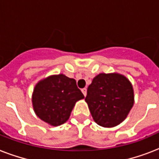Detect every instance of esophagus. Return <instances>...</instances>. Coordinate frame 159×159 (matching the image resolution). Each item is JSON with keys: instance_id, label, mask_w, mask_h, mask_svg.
Segmentation results:
<instances>
[{"instance_id": "esophagus-1", "label": "esophagus", "mask_w": 159, "mask_h": 159, "mask_svg": "<svg viewBox=\"0 0 159 159\" xmlns=\"http://www.w3.org/2000/svg\"><path fill=\"white\" fill-rule=\"evenodd\" d=\"M82 92L83 93V95H84V97H86V96H87V88H82Z\"/></svg>"}]
</instances>
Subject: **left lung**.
Wrapping results in <instances>:
<instances>
[{
    "label": "left lung",
    "instance_id": "left-lung-1",
    "mask_svg": "<svg viewBox=\"0 0 159 159\" xmlns=\"http://www.w3.org/2000/svg\"><path fill=\"white\" fill-rule=\"evenodd\" d=\"M85 101L97 125L114 127L127 117L133 107V87L123 75L101 73L87 88Z\"/></svg>",
    "mask_w": 159,
    "mask_h": 159
}]
</instances>
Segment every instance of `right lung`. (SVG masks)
<instances>
[{
	"instance_id": "1",
	"label": "right lung",
	"mask_w": 159,
	"mask_h": 159,
	"mask_svg": "<svg viewBox=\"0 0 159 159\" xmlns=\"http://www.w3.org/2000/svg\"><path fill=\"white\" fill-rule=\"evenodd\" d=\"M83 98L76 80L59 74L38 82L34 90L32 103L39 118L57 126L68 120L75 103Z\"/></svg>"
}]
</instances>
